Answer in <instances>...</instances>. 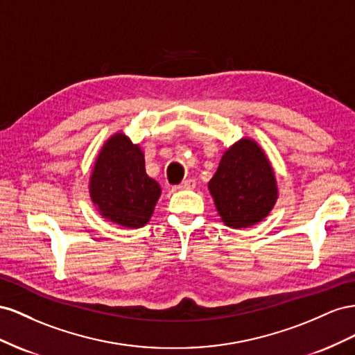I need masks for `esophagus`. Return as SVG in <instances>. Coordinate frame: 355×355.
<instances>
[{
    "label": "esophagus",
    "instance_id": "esophagus-1",
    "mask_svg": "<svg viewBox=\"0 0 355 355\" xmlns=\"http://www.w3.org/2000/svg\"><path fill=\"white\" fill-rule=\"evenodd\" d=\"M195 186H196V181L193 178H189V180H184L183 183L174 186V189L175 190H186V189H193Z\"/></svg>",
    "mask_w": 355,
    "mask_h": 355
}]
</instances>
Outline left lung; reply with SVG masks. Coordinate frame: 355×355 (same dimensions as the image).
I'll use <instances>...</instances> for the list:
<instances>
[{
    "instance_id": "1",
    "label": "left lung",
    "mask_w": 355,
    "mask_h": 355,
    "mask_svg": "<svg viewBox=\"0 0 355 355\" xmlns=\"http://www.w3.org/2000/svg\"><path fill=\"white\" fill-rule=\"evenodd\" d=\"M208 189L223 223L234 229L261 221L278 198L269 160L256 141L248 138H242L223 155Z\"/></svg>"
}]
</instances>
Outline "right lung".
<instances>
[{
	"mask_svg": "<svg viewBox=\"0 0 355 355\" xmlns=\"http://www.w3.org/2000/svg\"><path fill=\"white\" fill-rule=\"evenodd\" d=\"M89 191L101 216L123 227L138 229L153 214L160 186L147 175L139 146L120 132L98 155Z\"/></svg>",
	"mask_w": 355,
	"mask_h": 355,
	"instance_id": "right-lung-1",
	"label": "right lung"
}]
</instances>
